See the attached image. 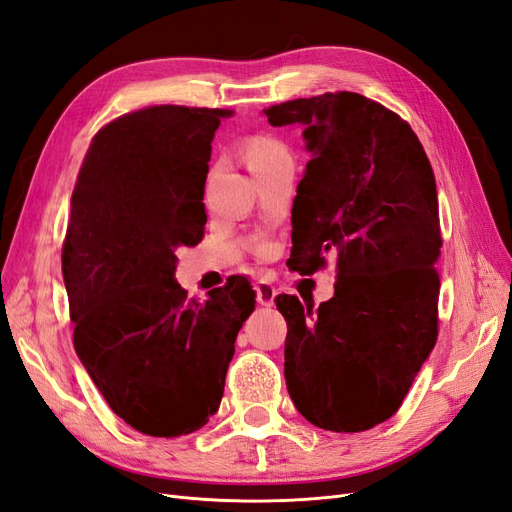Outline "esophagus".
<instances>
[{"instance_id":"obj_1","label":"esophagus","mask_w":512,"mask_h":512,"mask_svg":"<svg viewBox=\"0 0 512 512\" xmlns=\"http://www.w3.org/2000/svg\"><path fill=\"white\" fill-rule=\"evenodd\" d=\"M254 290H256V301H258L260 305L271 307V305L275 303L277 290H275V286H273L271 282H267V280H260V282H256Z\"/></svg>"}]
</instances>
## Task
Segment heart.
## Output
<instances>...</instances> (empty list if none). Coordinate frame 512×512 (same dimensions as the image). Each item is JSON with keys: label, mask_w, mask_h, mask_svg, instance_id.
<instances>
[{"label": "heart", "mask_w": 512, "mask_h": 512, "mask_svg": "<svg viewBox=\"0 0 512 512\" xmlns=\"http://www.w3.org/2000/svg\"><path fill=\"white\" fill-rule=\"evenodd\" d=\"M282 153H288L284 145H280L277 141H273V138H254V141H250V145H247V164L256 166L260 162H267L275 156H282Z\"/></svg>", "instance_id": "b5f03b06"}]
</instances>
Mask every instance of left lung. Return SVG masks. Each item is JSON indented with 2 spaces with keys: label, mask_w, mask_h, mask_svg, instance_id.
<instances>
[{
  "label": "left lung",
  "mask_w": 512,
  "mask_h": 512,
  "mask_svg": "<svg viewBox=\"0 0 512 512\" xmlns=\"http://www.w3.org/2000/svg\"><path fill=\"white\" fill-rule=\"evenodd\" d=\"M297 126L307 162L292 205L290 267L337 260L335 294L314 307L277 297L286 324L284 376L309 423L337 433L391 418L438 337V192L408 123L339 91L262 111ZM298 215H293V207Z\"/></svg>",
  "instance_id": "8db88e82"
}]
</instances>
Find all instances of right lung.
<instances>
[{"mask_svg":"<svg viewBox=\"0 0 512 512\" xmlns=\"http://www.w3.org/2000/svg\"><path fill=\"white\" fill-rule=\"evenodd\" d=\"M222 108L151 106L104 126L72 192L61 273L74 350L111 410L177 438L209 423L256 292L243 277L188 301L177 247L207 222L205 181Z\"/></svg>","mask_w":512,"mask_h":512,"instance_id":"obj_1","label":"right lung"}]
</instances>
